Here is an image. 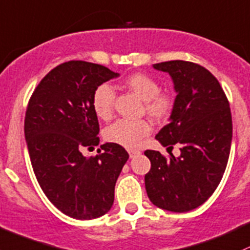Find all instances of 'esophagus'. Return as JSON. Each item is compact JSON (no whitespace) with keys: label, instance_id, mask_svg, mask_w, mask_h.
<instances>
[{"label":"esophagus","instance_id":"1","mask_svg":"<svg viewBox=\"0 0 250 250\" xmlns=\"http://www.w3.org/2000/svg\"><path fill=\"white\" fill-rule=\"evenodd\" d=\"M139 154H141V151H138V150H128V155H130L131 158L138 156Z\"/></svg>","mask_w":250,"mask_h":250}]
</instances>
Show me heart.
I'll return each instance as SVG.
<instances>
[{
  "instance_id": "obj_1",
  "label": "heart",
  "mask_w": 250,
  "mask_h": 250,
  "mask_svg": "<svg viewBox=\"0 0 250 250\" xmlns=\"http://www.w3.org/2000/svg\"><path fill=\"white\" fill-rule=\"evenodd\" d=\"M124 85L144 101V111L157 122L169 118L174 108V99L167 93H160V83L142 72L130 75L124 80ZM115 92L108 83H101L94 90L92 104L95 114L100 119L109 120L113 115ZM151 125L144 119H122L108 126L104 131V138L109 143L136 149L143 138L150 135Z\"/></svg>"
}]
</instances>
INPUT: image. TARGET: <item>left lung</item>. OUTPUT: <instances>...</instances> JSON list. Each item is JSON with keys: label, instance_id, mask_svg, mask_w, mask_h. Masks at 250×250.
<instances>
[{"label": "left lung", "instance_id": "obj_1", "mask_svg": "<svg viewBox=\"0 0 250 250\" xmlns=\"http://www.w3.org/2000/svg\"><path fill=\"white\" fill-rule=\"evenodd\" d=\"M152 66L170 75L178 94L170 123L156 139L163 146H181V155L166 158L146 150L151 168L146 189L157 208L188 212L211 197L227 168L232 139L229 101L216 77L199 64L169 61Z\"/></svg>", "mask_w": 250, "mask_h": 250}]
</instances>
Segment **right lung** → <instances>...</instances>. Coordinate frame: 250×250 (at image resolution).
<instances>
[{"label": "right lung", "mask_w": 250, "mask_h": 250, "mask_svg": "<svg viewBox=\"0 0 250 250\" xmlns=\"http://www.w3.org/2000/svg\"><path fill=\"white\" fill-rule=\"evenodd\" d=\"M119 76L100 64L70 61L52 69L32 94L25 117L29 158L42 192L75 219H93L111 210L127 151L103 144L95 157L83 147L99 146L92 96L101 83Z\"/></svg>", "instance_id": "right-lung-1"}]
</instances>
